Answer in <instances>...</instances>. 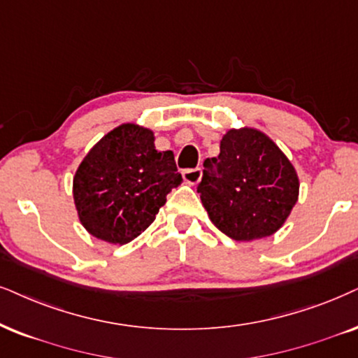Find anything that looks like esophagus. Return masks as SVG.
Masks as SVG:
<instances>
[{
    "label": "esophagus",
    "instance_id": "1",
    "mask_svg": "<svg viewBox=\"0 0 358 358\" xmlns=\"http://www.w3.org/2000/svg\"><path fill=\"white\" fill-rule=\"evenodd\" d=\"M182 175H183L185 183L198 185V183H200V180H201L203 171H201V169H188V170H183Z\"/></svg>",
    "mask_w": 358,
    "mask_h": 358
}]
</instances>
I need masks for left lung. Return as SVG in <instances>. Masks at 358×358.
<instances>
[{"instance_id":"obj_1","label":"left lung","mask_w":358,"mask_h":358,"mask_svg":"<svg viewBox=\"0 0 358 358\" xmlns=\"http://www.w3.org/2000/svg\"><path fill=\"white\" fill-rule=\"evenodd\" d=\"M203 166L198 185L203 206L211 223L236 241L274 234L299 198L296 169L261 130H228L220 155L206 158Z\"/></svg>"}]
</instances>
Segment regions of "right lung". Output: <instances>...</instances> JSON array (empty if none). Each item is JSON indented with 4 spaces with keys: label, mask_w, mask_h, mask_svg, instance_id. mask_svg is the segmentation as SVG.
Segmentation results:
<instances>
[{
    "label": "right lung",
    "mask_w": 358,
    "mask_h": 358,
    "mask_svg": "<svg viewBox=\"0 0 358 358\" xmlns=\"http://www.w3.org/2000/svg\"><path fill=\"white\" fill-rule=\"evenodd\" d=\"M171 150L158 152L150 129L122 124L90 148L72 182L80 223L97 239L127 244L153 223L182 183Z\"/></svg>",
    "instance_id": "add662e5"
}]
</instances>
